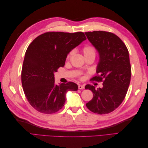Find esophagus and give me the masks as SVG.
<instances>
[{"instance_id": "34e87169", "label": "esophagus", "mask_w": 148, "mask_h": 148, "mask_svg": "<svg viewBox=\"0 0 148 148\" xmlns=\"http://www.w3.org/2000/svg\"><path fill=\"white\" fill-rule=\"evenodd\" d=\"M78 89H84V86H83V85L79 84L78 85Z\"/></svg>"}]
</instances>
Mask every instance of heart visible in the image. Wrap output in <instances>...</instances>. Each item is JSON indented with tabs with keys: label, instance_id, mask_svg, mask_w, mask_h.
I'll return each mask as SVG.
<instances>
[{
	"label": "heart",
	"instance_id": "obj_1",
	"mask_svg": "<svg viewBox=\"0 0 148 148\" xmlns=\"http://www.w3.org/2000/svg\"><path fill=\"white\" fill-rule=\"evenodd\" d=\"M83 53L84 57H89V56H95V51L94 48L90 46H86L83 48ZM73 51H71L68 56H67V59H69L70 58L73 56Z\"/></svg>",
	"mask_w": 148,
	"mask_h": 148
}]
</instances>
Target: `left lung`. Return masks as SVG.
I'll list each match as a JSON object with an SVG mask.
<instances>
[{
  "label": "left lung",
  "mask_w": 148,
  "mask_h": 148,
  "mask_svg": "<svg viewBox=\"0 0 148 148\" xmlns=\"http://www.w3.org/2000/svg\"><path fill=\"white\" fill-rule=\"evenodd\" d=\"M99 54L96 73L92 79H103V87L96 89L91 84L85 86L93 95L86 105L98 114H109L122 104L127 95L131 79V65L128 51L117 36L106 31L84 33Z\"/></svg>",
  "instance_id": "left-lung-1"
}]
</instances>
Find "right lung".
<instances>
[{"label": "right lung", "mask_w": 148, "mask_h": 148, "mask_svg": "<svg viewBox=\"0 0 148 148\" xmlns=\"http://www.w3.org/2000/svg\"><path fill=\"white\" fill-rule=\"evenodd\" d=\"M86 39L82 32H47L30 44L25 55L21 83L26 99L34 109L50 114L64 107L66 94L77 91L73 82L55 83L54 73L65 65L69 52Z\"/></svg>", "instance_id": "add662e5"}]
</instances>
